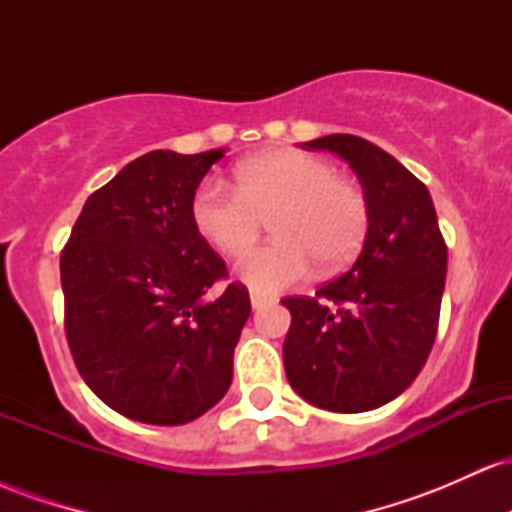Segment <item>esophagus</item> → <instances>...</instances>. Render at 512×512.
<instances>
[{"instance_id":"1","label":"esophagus","mask_w":512,"mask_h":512,"mask_svg":"<svg viewBox=\"0 0 512 512\" xmlns=\"http://www.w3.org/2000/svg\"><path fill=\"white\" fill-rule=\"evenodd\" d=\"M264 303H267V296H264V293H257V291L250 293V305H252V310H260Z\"/></svg>"}]
</instances>
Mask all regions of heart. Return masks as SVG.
<instances>
[{
    "mask_svg": "<svg viewBox=\"0 0 512 512\" xmlns=\"http://www.w3.org/2000/svg\"><path fill=\"white\" fill-rule=\"evenodd\" d=\"M233 190L202 182L192 195L197 233L221 255L248 252L269 219L274 240L238 264L255 291H279L322 269L349 264L366 240L370 207L354 180L325 158L298 149L252 156L233 170Z\"/></svg>",
    "mask_w": 512,
    "mask_h": 512,
    "instance_id": "obj_1",
    "label": "heart"
}]
</instances>
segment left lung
Instances as JSON below:
<instances>
[{"mask_svg":"<svg viewBox=\"0 0 512 512\" xmlns=\"http://www.w3.org/2000/svg\"><path fill=\"white\" fill-rule=\"evenodd\" d=\"M332 151L361 180L370 223L356 262L315 296L284 298V368L305 402L339 414L402 395L436 342L448 245L426 185L395 156L354 134L303 144Z\"/></svg>","mask_w":512,"mask_h":512,"instance_id":"left-lung-1","label":"left lung"}]
</instances>
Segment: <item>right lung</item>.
<instances>
[{
    "mask_svg": "<svg viewBox=\"0 0 512 512\" xmlns=\"http://www.w3.org/2000/svg\"><path fill=\"white\" fill-rule=\"evenodd\" d=\"M223 149L149 151L86 199L60 257L64 332L81 378L127 419L190 424L233 380L243 284L197 233L192 195Z\"/></svg>",
    "mask_w": 512,
    "mask_h": 512,
    "instance_id": "add662e5",
    "label": "right lung"
}]
</instances>
